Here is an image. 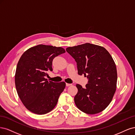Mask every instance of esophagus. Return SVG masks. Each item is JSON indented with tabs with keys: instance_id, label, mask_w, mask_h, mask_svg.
I'll list each match as a JSON object with an SVG mask.
<instances>
[{
	"instance_id": "34e87169",
	"label": "esophagus",
	"mask_w": 135,
	"mask_h": 135,
	"mask_svg": "<svg viewBox=\"0 0 135 135\" xmlns=\"http://www.w3.org/2000/svg\"><path fill=\"white\" fill-rule=\"evenodd\" d=\"M72 84H68V83H66V86L68 87V86H72Z\"/></svg>"
}]
</instances>
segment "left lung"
<instances>
[{
	"mask_svg": "<svg viewBox=\"0 0 135 135\" xmlns=\"http://www.w3.org/2000/svg\"><path fill=\"white\" fill-rule=\"evenodd\" d=\"M66 51L76 62L78 74H84L89 80L85 89L76 85V105L88 114L102 112L116 90L117 72L113 59L104 47L90 43L68 47Z\"/></svg>",
	"mask_w": 135,
	"mask_h": 135,
	"instance_id": "obj_1",
	"label": "left lung"
}]
</instances>
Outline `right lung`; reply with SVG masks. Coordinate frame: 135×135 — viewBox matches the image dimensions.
Returning a JSON list of instances; mask_svg holds the SVG:
<instances>
[{"label":"right lung","mask_w":135,"mask_h":135,"mask_svg":"<svg viewBox=\"0 0 135 135\" xmlns=\"http://www.w3.org/2000/svg\"><path fill=\"white\" fill-rule=\"evenodd\" d=\"M61 47L38 45L22 55L17 63L15 85L17 94L25 107L36 114H45L53 109L64 88V82L48 81L47 72L53 71L55 56L64 53Z\"/></svg>","instance_id":"right-lung-1"}]
</instances>
